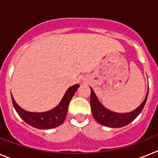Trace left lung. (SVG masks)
<instances>
[{"mask_svg": "<svg viewBox=\"0 0 158 158\" xmlns=\"http://www.w3.org/2000/svg\"><path fill=\"white\" fill-rule=\"evenodd\" d=\"M90 94V107L94 118L98 123L110 127H122L132 122L142 111L146 103L148 90L144 102L136 109L128 113H116L108 110L100 103L92 88Z\"/></svg>", "mask_w": 158, "mask_h": 158, "instance_id": "obj_1", "label": "left lung"}]
</instances>
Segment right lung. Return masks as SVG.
I'll list each match as a JSON object with an SVG mask.
<instances>
[{"mask_svg":"<svg viewBox=\"0 0 158 158\" xmlns=\"http://www.w3.org/2000/svg\"><path fill=\"white\" fill-rule=\"evenodd\" d=\"M79 87V85H74L72 87L68 89L64 96L59 103L57 106L46 112H29L23 110L17 102L14 101V98L11 94L12 102L14 104L16 111L19 116L29 125L35 128L39 129H51L56 127L63 123L66 115H67L68 108L71 101L72 98L73 97L74 94L76 93L77 89Z\"/></svg>","mask_w":158,"mask_h":158,"instance_id":"1","label":"right lung"}]
</instances>
